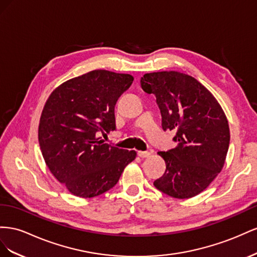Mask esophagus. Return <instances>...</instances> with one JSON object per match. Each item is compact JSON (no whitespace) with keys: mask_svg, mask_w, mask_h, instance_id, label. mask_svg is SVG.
I'll return each mask as SVG.
<instances>
[{"mask_svg":"<svg viewBox=\"0 0 257 257\" xmlns=\"http://www.w3.org/2000/svg\"><path fill=\"white\" fill-rule=\"evenodd\" d=\"M138 155L141 158H149V157H151V153L150 152H139Z\"/></svg>","mask_w":257,"mask_h":257,"instance_id":"esophagus-1","label":"esophagus"}]
</instances>
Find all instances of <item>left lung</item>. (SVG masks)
Returning a JSON list of instances; mask_svg holds the SVG:
<instances>
[{
  "instance_id": "obj_1",
  "label": "left lung",
  "mask_w": 257,
  "mask_h": 257,
  "mask_svg": "<svg viewBox=\"0 0 257 257\" xmlns=\"http://www.w3.org/2000/svg\"><path fill=\"white\" fill-rule=\"evenodd\" d=\"M142 89L154 93L163 129L175 131V149L158 152L166 171L154 182L160 192L187 199L203 192L222 171L229 148V126L223 108L196 78L177 71L141 77Z\"/></svg>"
}]
</instances>
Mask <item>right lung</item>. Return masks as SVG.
Here are the masks:
<instances>
[{
  "label": "right lung",
  "mask_w": 257,
  "mask_h": 257,
  "mask_svg": "<svg viewBox=\"0 0 257 257\" xmlns=\"http://www.w3.org/2000/svg\"><path fill=\"white\" fill-rule=\"evenodd\" d=\"M134 76L94 70L51 92L39 124L44 160L73 195L92 198L118 182L137 153L104 143L98 136L116 129L114 108Z\"/></svg>",
  "instance_id": "add662e5"
}]
</instances>
